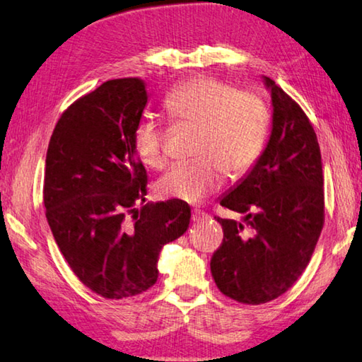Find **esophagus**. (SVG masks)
<instances>
[{
	"label": "esophagus",
	"instance_id": "34e87169",
	"mask_svg": "<svg viewBox=\"0 0 362 362\" xmlns=\"http://www.w3.org/2000/svg\"><path fill=\"white\" fill-rule=\"evenodd\" d=\"M206 218H209V215H206V213H204V211H200V210H192V221H202V220H206Z\"/></svg>",
	"mask_w": 362,
	"mask_h": 362
}]
</instances>
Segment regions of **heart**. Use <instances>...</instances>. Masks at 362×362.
<instances>
[{
    "label": "heart",
    "mask_w": 362,
    "mask_h": 362,
    "mask_svg": "<svg viewBox=\"0 0 362 362\" xmlns=\"http://www.w3.org/2000/svg\"><path fill=\"white\" fill-rule=\"evenodd\" d=\"M171 122L197 125L191 162L171 167L157 182L160 197L199 202L216 192L229 176L250 170L263 151L269 128V107L262 94L235 90L215 76H195L175 86L163 99ZM133 144L151 168L167 163L165 132L151 115L136 123Z\"/></svg>",
    "instance_id": "b5f03b06"
}]
</instances>
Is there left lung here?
I'll list each match as a JSON object with an SVG mask.
<instances>
[{"mask_svg": "<svg viewBox=\"0 0 362 362\" xmlns=\"http://www.w3.org/2000/svg\"><path fill=\"white\" fill-rule=\"evenodd\" d=\"M272 99L268 146L221 206L245 213L234 220L210 268L223 295L245 305L281 297L303 274L324 226V175L317 136L303 109L264 76Z\"/></svg>", "mask_w": 362, "mask_h": 362, "instance_id": "obj_1", "label": "left lung"}]
</instances>
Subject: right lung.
Wrapping results in <instances>:
<instances>
[{
    "label": "right lung",
    "instance_id": "obj_1",
    "mask_svg": "<svg viewBox=\"0 0 362 362\" xmlns=\"http://www.w3.org/2000/svg\"><path fill=\"white\" fill-rule=\"evenodd\" d=\"M146 104L141 78L105 81L64 110L47 146L43 200L52 235L75 276L109 300L151 288L160 250L191 221L182 200L135 206L147 194L133 144Z\"/></svg>",
    "mask_w": 362,
    "mask_h": 362
}]
</instances>
